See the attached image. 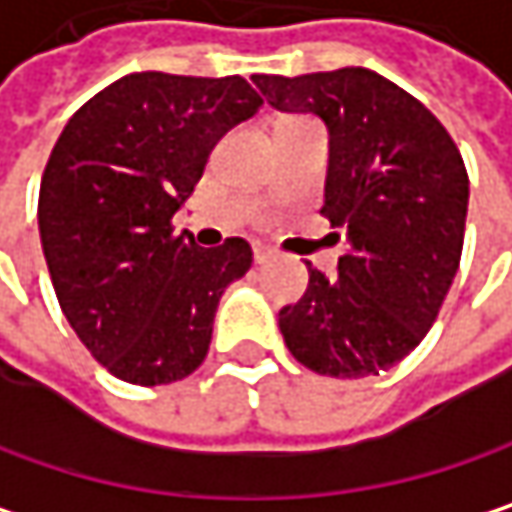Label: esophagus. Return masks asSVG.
Masks as SVG:
<instances>
[{"mask_svg":"<svg viewBox=\"0 0 512 512\" xmlns=\"http://www.w3.org/2000/svg\"><path fill=\"white\" fill-rule=\"evenodd\" d=\"M273 258V251L267 248V245H258V248H254V264H267Z\"/></svg>","mask_w":512,"mask_h":512,"instance_id":"esophagus-1","label":"esophagus"}]
</instances>
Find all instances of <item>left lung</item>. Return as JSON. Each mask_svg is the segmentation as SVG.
I'll return each mask as SVG.
<instances>
[{
  "instance_id": "8db88e82",
  "label": "left lung",
  "mask_w": 512,
  "mask_h": 512,
  "mask_svg": "<svg viewBox=\"0 0 512 512\" xmlns=\"http://www.w3.org/2000/svg\"><path fill=\"white\" fill-rule=\"evenodd\" d=\"M251 80L276 110L324 119L321 212L348 239L339 276L309 264L306 294L279 312L285 345L318 375H378L423 342L456 279L465 161L426 104L369 68Z\"/></svg>"
}]
</instances>
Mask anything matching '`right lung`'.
Masks as SVG:
<instances>
[{"mask_svg": "<svg viewBox=\"0 0 512 512\" xmlns=\"http://www.w3.org/2000/svg\"><path fill=\"white\" fill-rule=\"evenodd\" d=\"M239 74H125L62 128L38 191V230L56 300L77 339L119 381L158 387L206 357L224 288L251 267L230 236L197 248L173 215L212 146L261 110Z\"/></svg>", "mask_w": 512, "mask_h": 512, "instance_id": "add662e5", "label": "right lung"}]
</instances>
